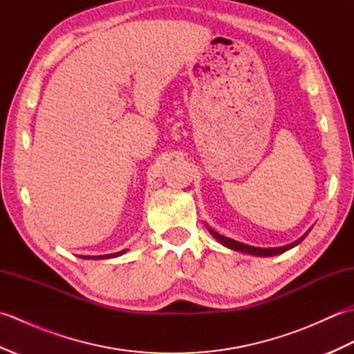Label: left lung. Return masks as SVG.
Wrapping results in <instances>:
<instances>
[{
    "label": "left lung",
    "mask_w": 354,
    "mask_h": 354,
    "mask_svg": "<svg viewBox=\"0 0 354 354\" xmlns=\"http://www.w3.org/2000/svg\"><path fill=\"white\" fill-rule=\"evenodd\" d=\"M208 231L212 232V236L217 240V242L222 243L223 246L230 248V250H234V251H239V252H245V254H252V255H259V257H269V255H277V254H283L286 251H289L290 248L297 246L298 243H301L304 237L309 234V231L306 232V234L303 237H299L298 240H295V242L290 243V245H286V246H278V248H257V246H251V245H245V243H240L237 242V240L234 239H230V237H225L222 234H219V232H216L214 230L208 228Z\"/></svg>",
    "instance_id": "1"
}]
</instances>
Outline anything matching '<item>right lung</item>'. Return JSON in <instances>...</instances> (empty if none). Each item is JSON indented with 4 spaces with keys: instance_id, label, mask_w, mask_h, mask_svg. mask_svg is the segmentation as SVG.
I'll use <instances>...</instances> for the list:
<instances>
[{
    "instance_id": "obj_1",
    "label": "right lung",
    "mask_w": 354,
    "mask_h": 354,
    "mask_svg": "<svg viewBox=\"0 0 354 354\" xmlns=\"http://www.w3.org/2000/svg\"><path fill=\"white\" fill-rule=\"evenodd\" d=\"M127 250H123V251H120V252H114V254H106V255H91V257H89V255H86V257H82V259H88V260H97V259H114V257H118V255H122V254H124Z\"/></svg>"
}]
</instances>
